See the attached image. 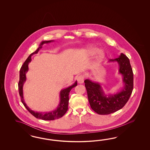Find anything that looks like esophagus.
Returning <instances> with one entry per match:
<instances>
[{
  "instance_id": "1",
  "label": "esophagus",
  "mask_w": 150,
  "mask_h": 150,
  "mask_svg": "<svg viewBox=\"0 0 150 150\" xmlns=\"http://www.w3.org/2000/svg\"><path fill=\"white\" fill-rule=\"evenodd\" d=\"M84 76L81 75H79L78 77H77V81L79 83H82L84 81Z\"/></svg>"
}]
</instances>
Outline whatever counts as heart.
I'll return each mask as SVG.
<instances>
[{
  "mask_svg": "<svg viewBox=\"0 0 150 150\" xmlns=\"http://www.w3.org/2000/svg\"><path fill=\"white\" fill-rule=\"evenodd\" d=\"M87 50H88V52H89L90 54H93L95 53L96 52H97L98 49H97V48H96L95 47L90 46V47H88ZM105 55V52L103 50H98L97 52V53L96 57V63H98L100 62L102 60V59L104 58Z\"/></svg>",
  "mask_w": 150,
  "mask_h": 150,
  "instance_id": "heart-1",
  "label": "heart"
}]
</instances>
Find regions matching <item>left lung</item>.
Listing matches in <instances>:
<instances>
[{"label": "left lung", "instance_id": "left-lung-1", "mask_svg": "<svg viewBox=\"0 0 150 150\" xmlns=\"http://www.w3.org/2000/svg\"><path fill=\"white\" fill-rule=\"evenodd\" d=\"M109 62H117L119 64V73L122 75L124 83L121 91L114 95H106L99 83L92 81L89 79L84 81L91 108L100 115L113 113L122 109L127 103L134 87L132 69L127 57L121 53L119 57L109 59Z\"/></svg>", "mask_w": 150, "mask_h": 150}]
</instances>
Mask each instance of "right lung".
I'll use <instances>...</instances> for the list:
<instances>
[{
  "label": "right lung",
  "mask_w": 150,
  "mask_h": 150,
  "mask_svg": "<svg viewBox=\"0 0 150 150\" xmlns=\"http://www.w3.org/2000/svg\"><path fill=\"white\" fill-rule=\"evenodd\" d=\"M53 41H42L41 44L39 45V47L37 48L35 52L32 53V54L29 55V57L27 58V59L25 60L24 63L23 64L20 70V79L18 82V92L19 95L21 97V102L25 107V108L28 110V111L33 115L35 117L38 119L44 120H53L57 119H59L62 117L66 112H67L68 109L69 94L71 90L74 88V87L77 86V81L75 82L73 85L68 87L65 89L61 90L60 92V102L59 105L57 108L54 110L50 112H35L33 111L32 110L29 108L27 106L26 103L25 102L23 97V85L24 82L26 81V74L28 70V63L31 61V57L32 55L37 54L38 52L40 49L42 48V45L45 43H48Z\"/></svg>",
  "instance_id": "obj_1"
}]
</instances>
